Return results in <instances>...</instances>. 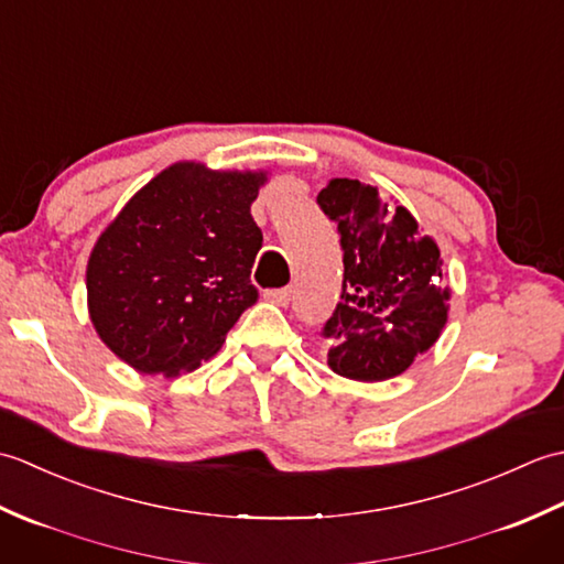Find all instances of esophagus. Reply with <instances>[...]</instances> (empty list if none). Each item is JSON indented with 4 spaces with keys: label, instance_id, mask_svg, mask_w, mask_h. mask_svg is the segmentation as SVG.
Instances as JSON below:
<instances>
[{
    "label": "esophagus",
    "instance_id": "obj_1",
    "mask_svg": "<svg viewBox=\"0 0 564 564\" xmlns=\"http://www.w3.org/2000/svg\"><path fill=\"white\" fill-rule=\"evenodd\" d=\"M263 297H267L269 303H273V305H281V307H285L291 303V297H293V291L291 289H281V291H263Z\"/></svg>",
    "mask_w": 564,
    "mask_h": 564
}]
</instances>
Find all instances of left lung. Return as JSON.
Instances as JSON below:
<instances>
[{"instance_id": "8db88e82", "label": "left lung", "mask_w": 564, "mask_h": 564, "mask_svg": "<svg viewBox=\"0 0 564 564\" xmlns=\"http://www.w3.org/2000/svg\"><path fill=\"white\" fill-rule=\"evenodd\" d=\"M317 203L344 249L341 303L319 332L327 364L366 382L400 376L448 319L441 251L410 210L358 178H332Z\"/></svg>"}]
</instances>
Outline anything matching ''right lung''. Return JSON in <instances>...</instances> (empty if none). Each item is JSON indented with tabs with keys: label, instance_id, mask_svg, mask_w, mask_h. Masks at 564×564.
<instances>
[{
	"label": "right lung",
	"instance_id": "add662e5",
	"mask_svg": "<svg viewBox=\"0 0 564 564\" xmlns=\"http://www.w3.org/2000/svg\"><path fill=\"white\" fill-rule=\"evenodd\" d=\"M267 172L176 162L142 186L94 245L91 325L148 376L196 370L257 303L249 275L261 249L251 203Z\"/></svg>",
	"mask_w": 564,
	"mask_h": 564
}]
</instances>
